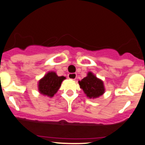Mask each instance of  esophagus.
Segmentation results:
<instances>
[{"instance_id": "obj_1", "label": "esophagus", "mask_w": 145, "mask_h": 145, "mask_svg": "<svg viewBox=\"0 0 145 145\" xmlns=\"http://www.w3.org/2000/svg\"><path fill=\"white\" fill-rule=\"evenodd\" d=\"M68 79H72V80H74L77 77V74L76 73H69L68 74Z\"/></svg>"}]
</instances>
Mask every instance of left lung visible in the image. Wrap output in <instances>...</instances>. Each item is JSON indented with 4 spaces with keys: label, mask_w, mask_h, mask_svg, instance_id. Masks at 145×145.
Masks as SVG:
<instances>
[{
    "label": "left lung",
    "mask_w": 145,
    "mask_h": 145,
    "mask_svg": "<svg viewBox=\"0 0 145 145\" xmlns=\"http://www.w3.org/2000/svg\"><path fill=\"white\" fill-rule=\"evenodd\" d=\"M78 83L86 97L90 99H96L105 93L103 81L97 78L92 72L87 73L86 77L79 81Z\"/></svg>",
    "instance_id": "1"
}]
</instances>
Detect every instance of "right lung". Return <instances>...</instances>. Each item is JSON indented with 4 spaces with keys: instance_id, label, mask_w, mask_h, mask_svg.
<instances>
[{
    "instance_id": "add662e5",
    "label": "right lung",
    "mask_w": 145,
    "mask_h": 145,
    "mask_svg": "<svg viewBox=\"0 0 145 145\" xmlns=\"http://www.w3.org/2000/svg\"><path fill=\"white\" fill-rule=\"evenodd\" d=\"M65 79L66 77L58 76L54 71H49L39 81V92L43 95L52 97L57 93Z\"/></svg>"
}]
</instances>
